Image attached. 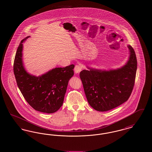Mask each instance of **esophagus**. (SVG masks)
Here are the masks:
<instances>
[{"label":"esophagus","instance_id":"obj_1","mask_svg":"<svg viewBox=\"0 0 152 152\" xmlns=\"http://www.w3.org/2000/svg\"><path fill=\"white\" fill-rule=\"evenodd\" d=\"M75 72L76 73H79L82 70V66L81 65H75V68H74Z\"/></svg>","mask_w":152,"mask_h":152}]
</instances>
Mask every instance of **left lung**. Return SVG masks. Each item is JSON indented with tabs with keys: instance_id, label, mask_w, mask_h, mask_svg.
I'll use <instances>...</instances> for the list:
<instances>
[{
	"instance_id": "obj_1",
	"label": "left lung",
	"mask_w": 152,
	"mask_h": 152,
	"mask_svg": "<svg viewBox=\"0 0 152 152\" xmlns=\"http://www.w3.org/2000/svg\"><path fill=\"white\" fill-rule=\"evenodd\" d=\"M129 60L120 69L102 71L90 69L80 73L89 105L96 110L108 111L127 101L134 86L137 58L133 48L128 46Z\"/></svg>"
}]
</instances>
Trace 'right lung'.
<instances>
[{"label":"right lung","mask_w":152,"mask_h":152,"mask_svg":"<svg viewBox=\"0 0 152 152\" xmlns=\"http://www.w3.org/2000/svg\"><path fill=\"white\" fill-rule=\"evenodd\" d=\"M22 40L17 49L14 63L15 77L24 98L35 110L52 113L62 106L68 81L74 75L75 65L56 68L42 76H32L22 63Z\"/></svg>","instance_id":"obj_1"}]
</instances>
